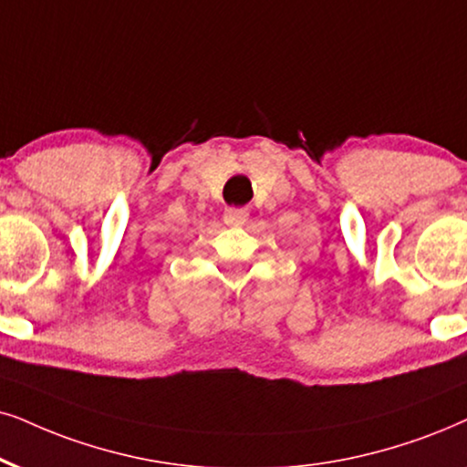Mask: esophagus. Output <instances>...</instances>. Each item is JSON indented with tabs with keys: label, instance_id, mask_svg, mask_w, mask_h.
<instances>
[{
	"label": "esophagus",
	"instance_id": "34e87169",
	"mask_svg": "<svg viewBox=\"0 0 467 467\" xmlns=\"http://www.w3.org/2000/svg\"><path fill=\"white\" fill-rule=\"evenodd\" d=\"M247 217H250L247 209H226L223 211V223H226V226H233V228L244 226V223L247 222Z\"/></svg>",
	"mask_w": 467,
	"mask_h": 467
}]
</instances>
